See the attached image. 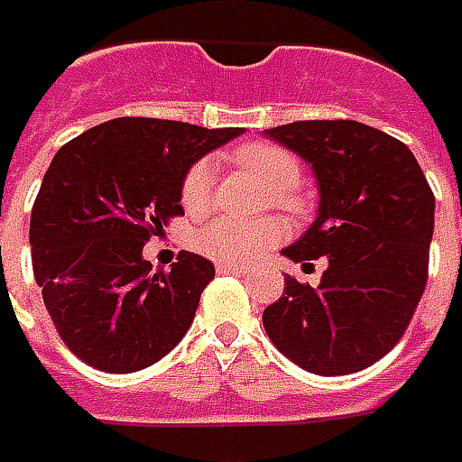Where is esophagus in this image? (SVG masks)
Listing matches in <instances>:
<instances>
[{"mask_svg": "<svg viewBox=\"0 0 462 462\" xmlns=\"http://www.w3.org/2000/svg\"><path fill=\"white\" fill-rule=\"evenodd\" d=\"M216 271H218V273H246L248 266H244V263H224V261H218V263H216Z\"/></svg>", "mask_w": 462, "mask_h": 462, "instance_id": "esophagus-1", "label": "esophagus"}]
</instances>
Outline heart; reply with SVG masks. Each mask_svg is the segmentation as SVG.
<instances>
[{"label": "heart", "instance_id": "obj_1", "mask_svg": "<svg viewBox=\"0 0 462 462\" xmlns=\"http://www.w3.org/2000/svg\"><path fill=\"white\" fill-rule=\"evenodd\" d=\"M231 162L236 169L246 171L254 181L271 194V204L278 208H293V189L300 184L299 159L271 142H251L231 152ZM214 196V163L196 162L186 171L181 181V204L191 216H201L208 211ZM283 238V224L276 218H263L256 224H236L228 218H216L196 234V248L204 256L224 263H251L263 256L268 248H273Z\"/></svg>", "mask_w": 462, "mask_h": 462}]
</instances>
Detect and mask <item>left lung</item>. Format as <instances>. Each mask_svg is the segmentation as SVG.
I'll list each match as a JSON object with an SVG mask.
<instances>
[{
    "label": "left lung",
    "instance_id": "left-lung-1",
    "mask_svg": "<svg viewBox=\"0 0 462 462\" xmlns=\"http://www.w3.org/2000/svg\"><path fill=\"white\" fill-rule=\"evenodd\" d=\"M263 136L300 156L319 184L313 224L281 254L328 261L319 289L286 276L263 328L316 375L363 371L401 341L423 296L433 191L403 142L361 121H293Z\"/></svg>",
    "mask_w": 462,
    "mask_h": 462
}]
</instances>
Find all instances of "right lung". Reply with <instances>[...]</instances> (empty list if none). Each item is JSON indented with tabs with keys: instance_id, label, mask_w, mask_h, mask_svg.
Wrapping results in <instances>:
<instances>
[{
	"instance_id": "obj_1",
	"label": "right lung",
	"mask_w": 462,
	"mask_h": 462,
	"mask_svg": "<svg viewBox=\"0 0 462 462\" xmlns=\"http://www.w3.org/2000/svg\"><path fill=\"white\" fill-rule=\"evenodd\" d=\"M241 134L121 116L51 159L32 208V266L61 341L81 361L134 373L184 338L214 263L181 251L171 271H152L143 244L184 214L186 171Z\"/></svg>"
}]
</instances>
